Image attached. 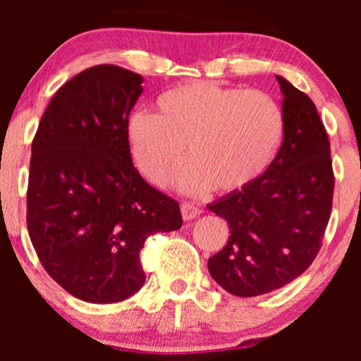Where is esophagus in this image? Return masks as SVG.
Listing matches in <instances>:
<instances>
[{
	"label": "esophagus",
	"instance_id": "obj_1",
	"mask_svg": "<svg viewBox=\"0 0 361 361\" xmlns=\"http://www.w3.org/2000/svg\"><path fill=\"white\" fill-rule=\"evenodd\" d=\"M200 212L202 210L195 204H192V202H183L181 204V215H183L185 221H192L197 215H200Z\"/></svg>",
	"mask_w": 361,
	"mask_h": 361
}]
</instances>
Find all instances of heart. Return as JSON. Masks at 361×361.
Returning a JSON list of instances; mask_svg holds the SVG:
<instances>
[{
    "instance_id": "heart-1",
    "label": "heart",
    "mask_w": 361,
    "mask_h": 361,
    "mask_svg": "<svg viewBox=\"0 0 361 361\" xmlns=\"http://www.w3.org/2000/svg\"><path fill=\"white\" fill-rule=\"evenodd\" d=\"M283 134V111L271 94L209 81L166 91L156 115L135 114L127 123L132 159L152 185L166 183L186 147L190 164L176 183L188 193L247 188L271 164Z\"/></svg>"
}]
</instances>
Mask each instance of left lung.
<instances>
[{
  "label": "left lung",
  "mask_w": 361,
  "mask_h": 361,
  "mask_svg": "<svg viewBox=\"0 0 361 361\" xmlns=\"http://www.w3.org/2000/svg\"><path fill=\"white\" fill-rule=\"evenodd\" d=\"M285 134L279 154L255 183L209 209L229 224V239L209 258L224 290L256 297L281 288L316 259L333 209L331 144L316 105L276 76Z\"/></svg>",
  "instance_id": "obj_1"
}]
</instances>
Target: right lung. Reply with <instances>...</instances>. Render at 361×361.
<instances>
[{
  "label": "right lung",
  "mask_w": 361,
  "mask_h": 361,
  "mask_svg": "<svg viewBox=\"0 0 361 361\" xmlns=\"http://www.w3.org/2000/svg\"><path fill=\"white\" fill-rule=\"evenodd\" d=\"M140 82V74L120 66L85 69L56 91L32 142L30 241L45 271L93 304L137 292L146 281V239L183 224L175 198L132 163L127 123Z\"/></svg>",
  "instance_id": "right-lung-1"
}]
</instances>
